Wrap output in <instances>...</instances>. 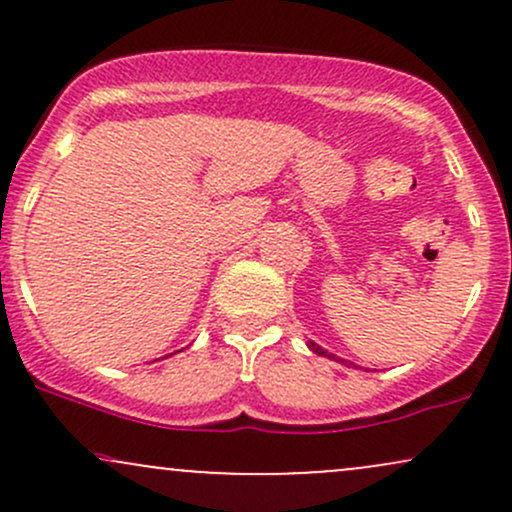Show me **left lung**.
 <instances>
[{
	"instance_id": "left-lung-1",
	"label": "left lung",
	"mask_w": 512,
	"mask_h": 512,
	"mask_svg": "<svg viewBox=\"0 0 512 512\" xmlns=\"http://www.w3.org/2000/svg\"><path fill=\"white\" fill-rule=\"evenodd\" d=\"M308 349L313 351V354H317V356H327V358H332V361H342V358H337L334 354H327V351L322 349V346H317L315 342H308Z\"/></svg>"
}]
</instances>
